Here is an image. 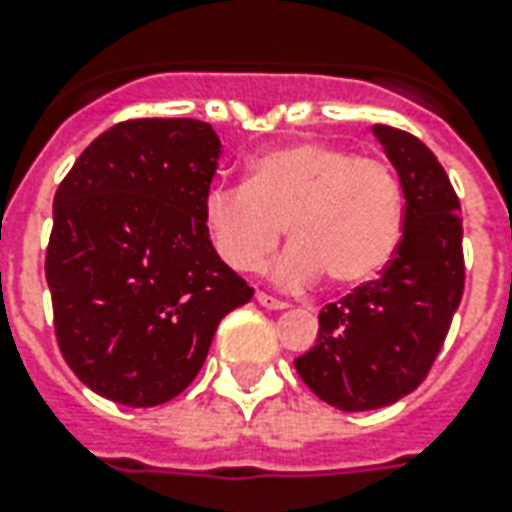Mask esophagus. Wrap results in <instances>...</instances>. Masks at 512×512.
<instances>
[{"mask_svg":"<svg viewBox=\"0 0 512 512\" xmlns=\"http://www.w3.org/2000/svg\"><path fill=\"white\" fill-rule=\"evenodd\" d=\"M255 300L263 305V308H271V311H284V308H287V303H284V300H279V297L265 295V292H257Z\"/></svg>","mask_w":512,"mask_h":512,"instance_id":"1","label":"esophagus"}]
</instances>
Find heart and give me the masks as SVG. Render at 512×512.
I'll use <instances>...</instances> for the list:
<instances>
[{"mask_svg":"<svg viewBox=\"0 0 512 512\" xmlns=\"http://www.w3.org/2000/svg\"><path fill=\"white\" fill-rule=\"evenodd\" d=\"M201 220L233 271H252L287 225L292 247L271 265L273 281L305 287L327 273L332 287H358L396 255L404 193L380 159L297 140L252 156L244 185L209 188Z\"/></svg>","mask_w":512,"mask_h":512,"instance_id":"obj_1","label":"heart"}]
</instances>
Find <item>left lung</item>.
Here are the masks:
<instances>
[{"label":"left lung","mask_w":512,"mask_h":512,"mask_svg":"<svg viewBox=\"0 0 512 512\" xmlns=\"http://www.w3.org/2000/svg\"><path fill=\"white\" fill-rule=\"evenodd\" d=\"M404 191V236L377 281L319 313V337L295 358L308 388L342 412L409 396L430 372L465 289L462 215L444 167L409 132L374 124Z\"/></svg>","instance_id":"8db88e82"}]
</instances>
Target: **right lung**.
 Instances as JSON below:
<instances>
[{
  "instance_id": "right-lung-1",
  "label": "right lung",
  "mask_w": 512,
  "mask_h": 512,
  "mask_svg": "<svg viewBox=\"0 0 512 512\" xmlns=\"http://www.w3.org/2000/svg\"><path fill=\"white\" fill-rule=\"evenodd\" d=\"M220 148L207 122L130 119L92 140L58 185L44 263L55 337L108 401L183 393L217 324L255 295L201 220Z\"/></svg>"
}]
</instances>
